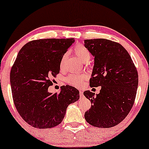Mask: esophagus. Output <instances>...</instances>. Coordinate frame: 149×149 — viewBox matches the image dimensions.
Returning <instances> with one entry per match:
<instances>
[{
    "mask_svg": "<svg viewBox=\"0 0 149 149\" xmlns=\"http://www.w3.org/2000/svg\"><path fill=\"white\" fill-rule=\"evenodd\" d=\"M80 96H82V95H83V92H82V90H80Z\"/></svg>",
    "mask_w": 149,
    "mask_h": 149,
    "instance_id": "1",
    "label": "esophagus"
}]
</instances>
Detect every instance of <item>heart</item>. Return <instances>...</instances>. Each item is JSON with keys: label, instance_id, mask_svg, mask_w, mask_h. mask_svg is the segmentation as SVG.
<instances>
[{"label": "heart", "instance_id": "heart-1", "mask_svg": "<svg viewBox=\"0 0 149 149\" xmlns=\"http://www.w3.org/2000/svg\"><path fill=\"white\" fill-rule=\"evenodd\" d=\"M75 54L76 56L82 61V62H87L90 60L91 58V53L88 48H86L85 46L80 45L76 46L73 49ZM67 53H65L63 56H62V59L60 61V67L62 68L64 66V63H65L66 60L67 58ZM85 79V75L82 74V73H71V74L68 75L67 78H65L66 82H67L69 85L74 86V87H78L80 85L81 82Z\"/></svg>", "mask_w": 149, "mask_h": 149}]
</instances>
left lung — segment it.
<instances>
[{
    "label": "left lung",
    "instance_id": "8db88e82",
    "mask_svg": "<svg viewBox=\"0 0 149 149\" xmlns=\"http://www.w3.org/2000/svg\"><path fill=\"white\" fill-rule=\"evenodd\" d=\"M94 56L91 87L101 86L98 94L89 90L84 95L92 107L85 114L87 122L98 128H111L121 123L133 106L138 73L128 51L119 43L106 39L85 40Z\"/></svg>",
    "mask_w": 149,
    "mask_h": 149
}]
</instances>
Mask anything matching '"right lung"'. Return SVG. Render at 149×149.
Listing matches in <instances>:
<instances>
[{
  "label": "right lung",
  "mask_w": 149,
  "mask_h": 149,
  "mask_svg": "<svg viewBox=\"0 0 149 149\" xmlns=\"http://www.w3.org/2000/svg\"><path fill=\"white\" fill-rule=\"evenodd\" d=\"M74 39H41L23 46L10 71V84L17 110L27 123L51 128L63 120L69 104L78 101L79 91L62 86L59 94L48 92L60 73V61Z\"/></svg>",
  "instance_id": "1"
}]
</instances>
